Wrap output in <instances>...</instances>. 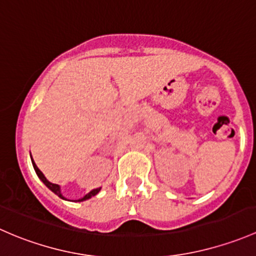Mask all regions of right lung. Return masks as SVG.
<instances>
[{
	"label": "right lung",
	"mask_w": 256,
	"mask_h": 256,
	"mask_svg": "<svg viewBox=\"0 0 256 256\" xmlns=\"http://www.w3.org/2000/svg\"><path fill=\"white\" fill-rule=\"evenodd\" d=\"M30 159H32V164H33V168H34V170H36V175H38V178H40L42 181H43L44 185H46V187H48L49 190H52V191L54 192L55 194H58V196H59L60 198L66 200V198H65V197L62 196V191H60V186H59V185H56V184H52V182H50V181L46 180V176L43 175V172H42V171L39 170V168H38V166H36V162H34V160H33V158H32V155H30ZM100 190H101V187H100V188H94V190H92V191H90L88 194H85V196H84L82 198L78 200V201H76V202H82V201H86V200L91 198L92 196H94V194H98Z\"/></svg>",
	"instance_id": "obj_1"
}]
</instances>
